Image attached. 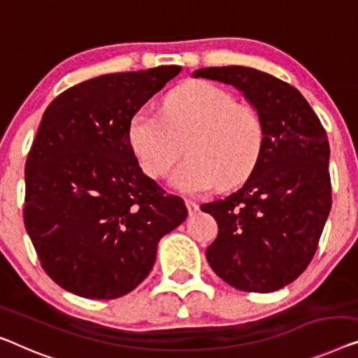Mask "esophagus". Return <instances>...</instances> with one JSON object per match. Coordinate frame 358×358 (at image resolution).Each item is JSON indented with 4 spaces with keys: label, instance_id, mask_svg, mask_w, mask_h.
<instances>
[{
    "label": "esophagus",
    "instance_id": "1",
    "mask_svg": "<svg viewBox=\"0 0 358 358\" xmlns=\"http://www.w3.org/2000/svg\"><path fill=\"white\" fill-rule=\"evenodd\" d=\"M186 207H188V213L189 215H194V213L199 210V204L194 201H186Z\"/></svg>",
    "mask_w": 358,
    "mask_h": 358
}]
</instances>
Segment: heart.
<instances>
[{
	"label": "heart",
	"mask_w": 358,
	"mask_h": 358,
	"mask_svg": "<svg viewBox=\"0 0 358 358\" xmlns=\"http://www.w3.org/2000/svg\"><path fill=\"white\" fill-rule=\"evenodd\" d=\"M128 141L151 178L165 177L178 161L185 143L186 161L170 178L186 194L227 189L249 178L265 145L262 117L252 106L206 80H194L165 96L162 114L140 109L128 124Z\"/></svg>",
	"instance_id": "b5f03b06"
}]
</instances>
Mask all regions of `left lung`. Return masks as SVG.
<instances>
[{
	"label": "left lung",
	"mask_w": 358,
	"mask_h": 358,
	"mask_svg": "<svg viewBox=\"0 0 358 358\" xmlns=\"http://www.w3.org/2000/svg\"><path fill=\"white\" fill-rule=\"evenodd\" d=\"M193 77L233 85L265 128L264 152L246 183L201 206L218 225L207 262L236 289H281L310 264L331 209L327 131L301 92L270 73L228 66Z\"/></svg>",
	"instance_id": "left-lung-1"
}]
</instances>
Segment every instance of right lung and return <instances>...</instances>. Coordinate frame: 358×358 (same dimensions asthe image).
<instances>
[{
    "label": "right lung",
    "mask_w": 358,
    "mask_h": 358,
    "mask_svg": "<svg viewBox=\"0 0 358 358\" xmlns=\"http://www.w3.org/2000/svg\"><path fill=\"white\" fill-rule=\"evenodd\" d=\"M178 66L108 73L61 93L25 162V230L43 270L87 299H117L146 278L157 243L188 215L143 173L128 124Z\"/></svg>",
    "instance_id": "right-lung-1"
}]
</instances>
